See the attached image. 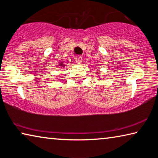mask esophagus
I'll return each instance as SVG.
<instances>
[{
  "mask_svg": "<svg viewBox=\"0 0 158 158\" xmlns=\"http://www.w3.org/2000/svg\"><path fill=\"white\" fill-rule=\"evenodd\" d=\"M82 61H83L82 58H78L76 59V62L77 64H81L82 63Z\"/></svg>",
  "mask_w": 158,
  "mask_h": 158,
  "instance_id": "34e87169",
  "label": "esophagus"
}]
</instances>
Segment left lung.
<instances>
[{
  "label": "left lung",
  "instance_id": "1",
  "mask_svg": "<svg viewBox=\"0 0 158 158\" xmlns=\"http://www.w3.org/2000/svg\"><path fill=\"white\" fill-rule=\"evenodd\" d=\"M97 74V75H98V76H99V74H100V73H98V72H97V74ZM102 79H103V78H101V77H100V78H99V79H98V80H102Z\"/></svg>",
  "mask_w": 158,
  "mask_h": 158
}]
</instances>
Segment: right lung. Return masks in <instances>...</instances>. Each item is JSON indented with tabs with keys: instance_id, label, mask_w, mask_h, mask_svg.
I'll return each instance as SVG.
<instances>
[{
	"instance_id": "add662e5",
	"label": "right lung",
	"mask_w": 158,
	"mask_h": 158,
	"mask_svg": "<svg viewBox=\"0 0 158 158\" xmlns=\"http://www.w3.org/2000/svg\"><path fill=\"white\" fill-rule=\"evenodd\" d=\"M58 67L60 66V67H61V68H62V67H63V68H64V67L65 66V64H64L63 62H60L59 64H58Z\"/></svg>"
}]
</instances>
